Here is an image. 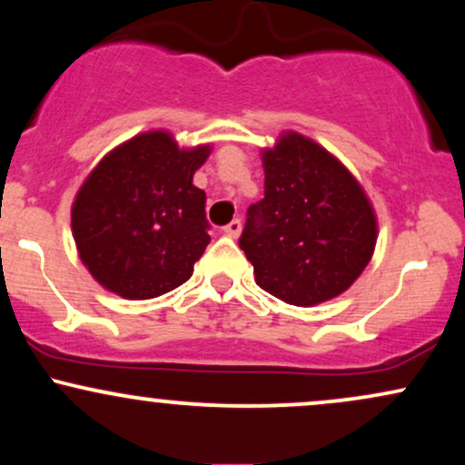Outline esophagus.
<instances>
[{
	"instance_id": "1",
	"label": "esophagus",
	"mask_w": 465,
	"mask_h": 465,
	"mask_svg": "<svg viewBox=\"0 0 465 465\" xmlns=\"http://www.w3.org/2000/svg\"><path fill=\"white\" fill-rule=\"evenodd\" d=\"M223 232H225L227 236H232V238H238V236H240V232H242V223H240L238 218H233V221L229 223V225L223 227Z\"/></svg>"
}]
</instances>
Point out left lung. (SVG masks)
<instances>
[{"label":"left lung","instance_id":"obj_1","mask_svg":"<svg viewBox=\"0 0 465 465\" xmlns=\"http://www.w3.org/2000/svg\"><path fill=\"white\" fill-rule=\"evenodd\" d=\"M264 199L249 207L240 249L255 284L292 306L339 297L370 264L378 223L354 174L300 133L262 151Z\"/></svg>","mask_w":465,"mask_h":465}]
</instances>
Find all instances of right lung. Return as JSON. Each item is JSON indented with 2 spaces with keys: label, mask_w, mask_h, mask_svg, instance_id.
<instances>
[{
  "label": "right lung",
  "mask_w": 465,
  "mask_h": 465,
  "mask_svg": "<svg viewBox=\"0 0 465 465\" xmlns=\"http://www.w3.org/2000/svg\"><path fill=\"white\" fill-rule=\"evenodd\" d=\"M210 153L148 131L100 159L72 205L78 255L100 286L153 300L190 280L210 242L205 192L192 177Z\"/></svg>",
  "instance_id": "right-lung-1"
}]
</instances>
